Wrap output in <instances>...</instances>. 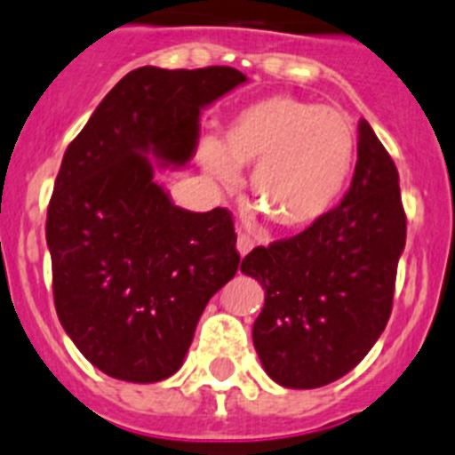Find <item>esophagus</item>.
<instances>
[{
	"label": "esophagus",
	"instance_id": "34e87169",
	"mask_svg": "<svg viewBox=\"0 0 455 455\" xmlns=\"http://www.w3.org/2000/svg\"><path fill=\"white\" fill-rule=\"evenodd\" d=\"M237 253H240L242 258L247 256L249 251H251L253 247H256V240H253L251 235H247V233H240V235H237Z\"/></svg>",
	"mask_w": 455,
	"mask_h": 455
}]
</instances>
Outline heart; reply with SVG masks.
I'll use <instances>...</instances> for the list:
<instances>
[{
    "instance_id": "b5f03b06",
    "label": "heart",
    "mask_w": 455,
    "mask_h": 455,
    "mask_svg": "<svg viewBox=\"0 0 455 455\" xmlns=\"http://www.w3.org/2000/svg\"><path fill=\"white\" fill-rule=\"evenodd\" d=\"M359 139L350 118L334 108L275 93L242 108L224 127L222 143H199L206 175L227 190L251 168L253 206L275 227L300 231L318 224L346 193Z\"/></svg>"
}]
</instances>
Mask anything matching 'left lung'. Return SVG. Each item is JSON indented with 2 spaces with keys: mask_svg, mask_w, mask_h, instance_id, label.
<instances>
[{
  "mask_svg": "<svg viewBox=\"0 0 455 455\" xmlns=\"http://www.w3.org/2000/svg\"><path fill=\"white\" fill-rule=\"evenodd\" d=\"M404 244L400 175L362 118L341 204L296 237L253 249L240 265L265 290L253 346L275 384L318 388L362 362L388 323Z\"/></svg>",
  "mask_w": 455,
  "mask_h": 455,
  "instance_id": "left-lung-1",
  "label": "left lung"
}]
</instances>
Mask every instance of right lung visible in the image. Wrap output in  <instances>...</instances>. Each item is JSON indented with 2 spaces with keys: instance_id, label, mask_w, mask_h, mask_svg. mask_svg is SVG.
Returning <instances> with one entry per match:
<instances>
[{
  "instance_id": "right-lung-1",
  "label": "right lung",
  "mask_w": 455,
  "mask_h": 455,
  "mask_svg": "<svg viewBox=\"0 0 455 455\" xmlns=\"http://www.w3.org/2000/svg\"><path fill=\"white\" fill-rule=\"evenodd\" d=\"M244 83L233 67H141L67 148L46 213L55 312L114 379L175 375L206 303L235 275L228 211L175 206L155 172L188 164L202 109Z\"/></svg>"
}]
</instances>
